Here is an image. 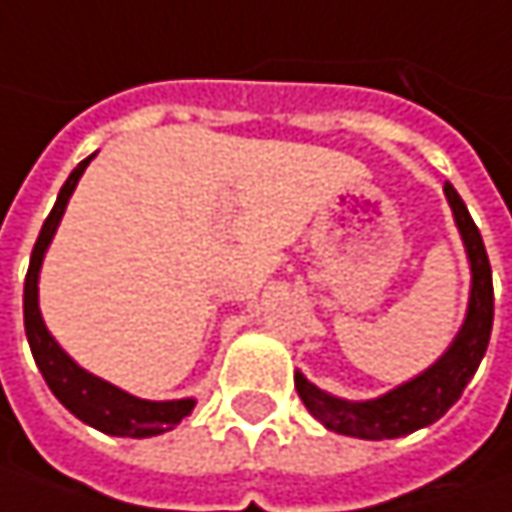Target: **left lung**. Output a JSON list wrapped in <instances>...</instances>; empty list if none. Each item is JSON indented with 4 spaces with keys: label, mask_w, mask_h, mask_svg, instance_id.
<instances>
[{
    "label": "left lung",
    "mask_w": 512,
    "mask_h": 512,
    "mask_svg": "<svg viewBox=\"0 0 512 512\" xmlns=\"http://www.w3.org/2000/svg\"><path fill=\"white\" fill-rule=\"evenodd\" d=\"M446 202L452 208L458 234L464 240L466 260H469V301H466L464 324L458 327L452 345L446 347L435 362L400 382L397 388L379 394L374 400H345L336 394L321 391L301 371H295V388L304 400L307 411L318 423L336 435L359 437V440H388L403 437L432 426L449 408L458 403L469 379L475 376L493 330V269L484 249L481 231L472 223L464 199L446 182L443 185Z\"/></svg>",
    "instance_id": "left-lung-1"
}]
</instances>
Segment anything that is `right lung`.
Instances as JSON below:
<instances>
[{
    "instance_id": "right-lung-1",
    "label": "right lung",
    "mask_w": 512,
    "mask_h": 512,
    "mask_svg": "<svg viewBox=\"0 0 512 512\" xmlns=\"http://www.w3.org/2000/svg\"><path fill=\"white\" fill-rule=\"evenodd\" d=\"M98 153H92L89 159H83L80 165L69 173L66 185L60 188L57 202L51 208V214L43 223V231L34 243L31 252V266L25 275V295H22V313H25V336L34 353V362L40 368V374L48 382L51 394L75 414L77 420H83L86 426L115 437H150L170 432L173 426H179L191 411H194V397H182V400H141L136 394L106 382L101 376L89 374L86 368H80L75 359L57 345V339L48 333L43 313H40V269L46 260L48 246L57 234V226L66 214V205L75 194L77 182L83 176V170Z\"/></svg>"
}]
</instances>
